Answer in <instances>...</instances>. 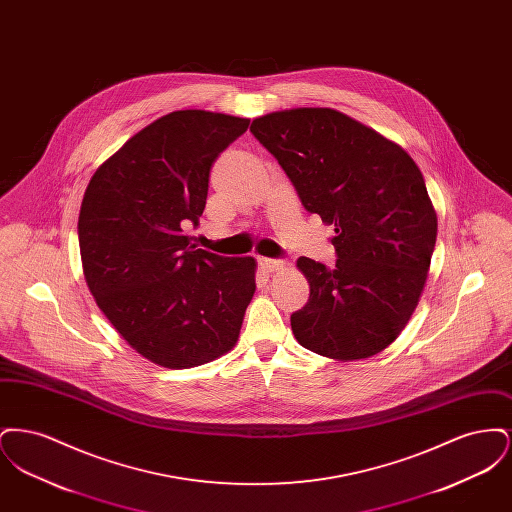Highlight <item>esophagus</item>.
Here are the masks:
<instances>
[{"label":"esophagus","mask_w":512,"mask_h":512,"mask_svg":"<svg viewBox=\"0 0 512 512\" xmlns=\"http://www.w3.org/2000/svg\"><path fill=\"white\" fill-rule=\"evenodd\" d=\"M259 267L263 268L265 272H276L280 268L286 267L284 261H278V259H267V257H259Z\"/></svg>","instance_id":"esophagus-1"}]
</instances>
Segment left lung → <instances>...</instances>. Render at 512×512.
<instances>
[{
    "label": "left lung",
    "instance_id": "8db88e82",
    "mask_svg": "<svg viewBox=\"0 0 512 512\" xmlns=\"http://www.w3.org/2000/svg\"><path fill=\"white\" fill-rule=\"evenodd\" d=\"M251 132L336 232V267L297 259L311 293L292 315L295 340L338 361L384 351L413 317L438 236L422 172L403 147L330 107L274 111Z\"/></svg>",
    "mask_w": 512,
    "mask_h": 512
}]
</instances>
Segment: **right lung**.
Instances as JSON below:
<instances>
[{"label": "right lung", "mask_w": 512, "mask_h": 512, "mask_svg": "<svg viewBox=\"0 0 512 512\" xmlns=\"http://www.w3.org/2000/svg\"><path fill=\"white\" fill-rule=\"evenodd\" d=\"M249 119L201 109L147 124L94 172L78 215L84 278L101 313L147 361L205 365L240 338L253 257H220L186 236L209 172Z\"/></svg>", "instance_id": "right-lung-1"}]
</instances>
